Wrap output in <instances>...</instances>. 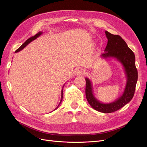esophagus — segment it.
<instances>
[{"mask_svg":"<svg viewBox=\"0 0 147 147\" xmlns=\"http://www.w3.org/2000/svg\"><path fill=\"white\" fill-rule=\"evenodd\" d=\"M76 74L77 75H82L84 74V70L82 68H78L76 71Z\"/></svg>","mask_w":147,"mask_h":147,"instance_id":"esophagus-1","label":"esophagus"}]
</instances>
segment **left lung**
Returning <instances> with one entry per match:
<instances>
[{
	"instance_id": "obj_1",
	"label": "left lung",
	"mask_w": 147,
	"mask_h": 147,
	"mask_svg": "<svg viewBox=\"0 0 147 147\" xmlns=\"http://www.w3.org/2000/svg\"><path fill=\"white\" fill-rule=\"evenodd\" d=\"M108 39L105 53L101 55L104 58L113 57L121 63L125 71L127 78L126 84L123 94L118 99L108 104L102 103L93 94L91 80L86 78V97L92 107L98 112L109 113L116 112L129 102L134 95L138 78L137 70L136 67L134 53L128 47L125 41L118 35H113L105 31Z\"/></svg>"
}]
</instances>
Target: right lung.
Here are the masks:
<instances>
[{
    "label": "right lung",
    "instance_id": "add662e5",
    "mask_svg": "<svg viewBox=\"0 0 147 147\" xmlns=\"http://www.w3.org/2000/svg\"><path fill=\"white\" fill-rule=\"evenodd\" d=\"M42 33H43L42 32H38L36 35H35L34 36H33V37H30V38H28V39L27 40H26V41L23 44V45H22L18 49H17V50L15 51V53H17V52H19V51H21L24 48H25L26 46H27L29 43H30L32 41L36 39L37 37H38L40 36V35H42ZM64 85L63 86V89H62V91H61V100H60V102H59V104L58 105V106H57V107H56L55 110H56V109H57V108H58L59 105L61 104L62 100H63V88H64Z\"/></svg>",
    "mask_w": 147,
    "mask_h": 147
}]
</instances>
